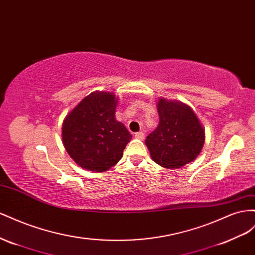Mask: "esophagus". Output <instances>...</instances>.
Listing matches in <instances>:
<instances>
[{
  "label": "esophagus",
  "instance_id": "34e87169",
  "mask_svg": "<svg viewBox=\"0 0 255 255\" xmlns=\"http://www.w3.org/2000/svg\"><path fill=\"white\" fill-rule=\"evenodd\" d=\"M135 137L136 139H139V140H144V136H145V133L143 132V131H139V132H136L135 134Z\"/></svg>",
  "mask_w": 255,
  "mask_h": 255
}]
</instances>
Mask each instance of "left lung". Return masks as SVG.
Here are the masks:
<instances>
[{"mask_svg": "<svg viewBox=\"0 0 255 255\" xmlns=\"http://www.w3.org/2000/svg\"><path fill=\"white\" fill-rule=\"evenodd\" d=\"M159 125L145 144L151 159L166 169H179L200 155L205 130L192 109L181 101L160 98Z\"/></svg>", "mask_w": 255, "mask_h": 255, "instance_id": "8db88e82", "label": "left lung"}]
</instances>
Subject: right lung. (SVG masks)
Returning a JSON list of instances; mask_svg holds the SVG:
<instances>
[{"instance_id": "1", "label": "right lung", "mask_w": 255, "mask_h": 255, "mask_svg": "<svg viewBox=\"0 0 255 255\" xmlns=\"http://www.w3.org/2000/svg\"><path fill=\"white\" fill-rule=\"evenodd\" d=\"M118 98L113 93L94 92L65 118L62 140L81 168L105 172L118 163L132 139L124 124L115 120Z\"/></svg>"}]
</instances>
